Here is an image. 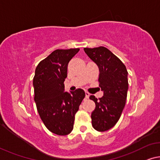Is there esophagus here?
<instances>
[{
    "label": "esophagus",
    "mask_w": 160,
    "mask_h": 160,
    "mask_svg": "<svg viewBox=\"0 0 160 160\" xmlns=\"http://www.w3.org/2000/svg\"><path fill=\"white\" fill-rule=\"evenodd\" d=\"M90 93L89 92H85V98H89V97H90Z\"/></svg>",
    "instance_id": "esophagus-1"
}]
</instances>
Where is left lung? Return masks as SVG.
Masks as SVG:
<instances>
[{
  "label": "left lung",
  "instance_id": "8db88e82",
  "mask_svg": "<svg viewBox=\"0 0 160 160\" xmlns=\"http://www.w3.org/2000/svg\"><path fill=\"white\" fill-rule=\"evenodd\" d=\"M84 50L98 66L99 86L103 91L99 100L94 95L90 97L95 103L91 114L92 125L96 130L105 132L115 125L125 106L128 72L123 62L108 48H85Z\"/></svg>",
  "mask_w": 160,
  "mask_h": 160
}]
</instances>
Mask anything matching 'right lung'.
<instances>
[{
    "instance_id": "obj_1",
    "label": "right lung",
    "mask_w": 160,
    "mask_h": 160,
    "mask_svg": "<svg viewBox=\"0 0 160 160\" xmlns=\"http://www.w3.org/2000/svg\"><path fill=\"white\" fill-rule=\"evenodd\" d=\"M79 48L55 50L39 62L32 85L38 112L45 127L58 135L72 132L75 113L85 96L80 88L65 92L68 65Z\"/></svg>"
}]
</instances>
